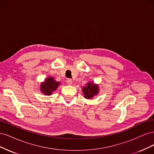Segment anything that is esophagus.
Returning <instances> with one entry per match:
<instances>
[{"mask_svg":"<svg viewBox=\"0 0 154 154\" xmlns=\"http://www.w3.org/2000/svg\"><path fill=\"white\" fill-rule=\"evenodd\" d=\"M66 82H67V83L68 85H71L72 83V80H71V78H68L67 80H66Z\"/></svg>","mask_w":154,"mask_h":154,"instance_id":"obj_1","label":"esophagus"}]
</instances>
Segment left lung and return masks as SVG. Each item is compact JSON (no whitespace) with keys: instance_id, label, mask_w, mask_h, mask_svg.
<instances>
[{"instance_id":"8db88e82","label":"left lung","mask_w":154,"mask_h":154,"mask_svg":"<svg viewBox=\"0 0 154 154\" xmlns=\"http://www.w3.org/2000/svg\"><path fill=\"white\" fill-rule=\"evenodd\" d=\"M82 91L84 97L87 99H91L92 97L97 95L99 92V87L97 85L92 82H88L86 86L82 88Z\"/></svg>"}]
</instances>
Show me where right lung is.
<instances>
[{
    "mask_svg": "<svg viewBox=\"0 0 154 154\" xmlns=\"http://www.w3.org/2000/svg\"><path fill=\"white\" fill-rule=\"evenodd\" d=\"M60 84V83L55 81L53 77H49L41 83L40 90L44 94L49 96L52 94L53 92L57 89Z\"/></svg>",
    "mask_w": 154,
    "mask_h": 154,
    "instance_id": "obj_1",
    "label": "right lung"
}]
</instances>
